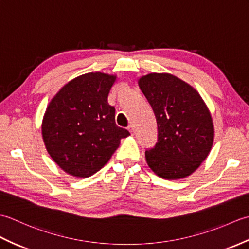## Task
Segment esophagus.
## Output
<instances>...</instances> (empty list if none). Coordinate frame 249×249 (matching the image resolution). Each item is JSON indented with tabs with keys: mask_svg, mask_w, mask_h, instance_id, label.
Returning a JSON list of instances; mask_svg holds the SVG:
<instances>
[{
	"mask_svg": "<svg viewBox=\"0 0 249 249\" xmlns=\"http://www.w3.org/2000/svg\"><path fill=\"white\" fill-rule=\"evenodd\" d=\"M128 130L130 131V134H134L135 133V127H134L133 124H129L128 125Z\"/></svg>",
	"mask_w": 249,
	"mask_h": 249,
	"instance_id": "34e87169",
	"label": "esophagus"
}]
</instances>
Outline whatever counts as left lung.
<instances>
[{"instance_id": "1", "label": "left lung", "mask_w": 249, "mask_h": 249, "mask_svg": "<svg viewBox=\"0 0 249 249\" xmlns=\"http://www.w3.org/2000/svg\"><path fill=\"white\" fill-rule=\"evenodd\" d=\"M139 87L157 121V142L145 151L147 165L166 179L189 176L213 144V122L203 99L193 87L169 73L143 76Z\"/></svg>"}]
</instances>
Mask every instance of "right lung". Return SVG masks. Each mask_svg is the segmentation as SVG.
<instances>
[{
    "label": "right lung",
    "instance_id": "add662e5",
    "mask_svg": "<svg viewBox=\"0 0 249 249\" xmlns=\"http://www.w3.org/2000/svg\"><path fill=\"white\" fill-rule=\"evenodd\" d=\"M114 76L89 72L63 87L44 116L43 138L50 156L68 174L89 178L100 170L129 131L115 124L108 104Z\"/></svg>",
    "mask_w": 249,
    "mask_h": 249
}]
</instances>
